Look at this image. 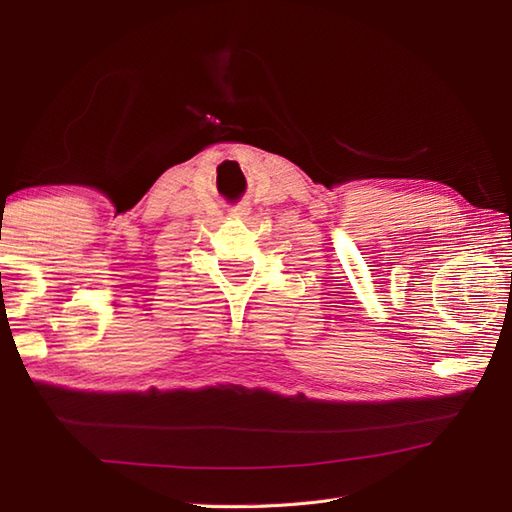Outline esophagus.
I'll return each instance as SVG.
<instances>
[{"label":"esophagus","instance_id":"esophagus-1","mask_svg":"<svg viewBox=\"0 0 512 512\" xmlns=\"http://www.w3.org/2000/svg\"><path fill=\"white\" fill-rule=\"evenodd\" d=\"M252 213V209L250 207H247V205H239L237 209H232V215H235V218H247V215H250Z\"/></svg>","mask_w":512,"mask_h":512}]
</instances>
